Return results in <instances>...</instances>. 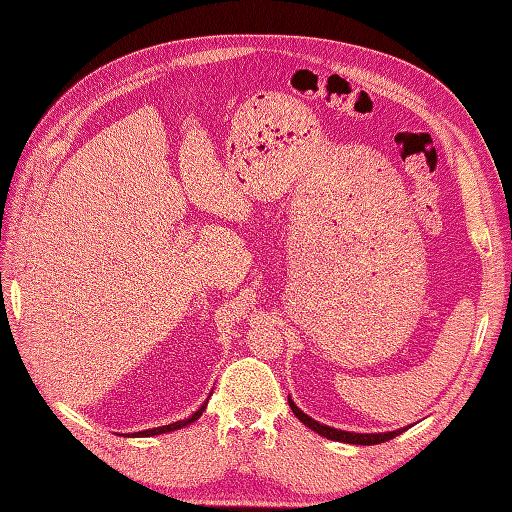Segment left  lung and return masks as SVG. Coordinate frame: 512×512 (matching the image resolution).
<instances>
[{"label": "left lung", "instance_id": "left-lung-1", "mask_svg": "<svg viewBox=\"0 0 512 512\" xmlns=\"http://www.w3.org/2000/svg\"><path fill=\"white\" fill-rule=\"evenodd\" d=\"M288 404L294 412V416L299 418V421L309 427L312 431L320 433V436L329 438V440H335V442H346V444H361V446H371V444H380V442H389L393 440L395 436H399L401 431L404 429H397V431H386V433H350V431H342V429H333V427H327V425H320L318 421H314V418H309L305 412H301L297 406H294V401L288 399Z\"/></svg>", "mask_w": 512, "mask_h": 512}]
</instances>
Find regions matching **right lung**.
Here are the masks:
<instances>
[{"mask_svg":"<svg viewBox=\"0 0 512 512\" xmlns=\"http://www.w3.org/2000/svg\"><path fill=\"white\" fill-rule=\"evenodd\" d=\"M205 408H207V401H205L203 406H200V410H198V412H194L190 418H185V421H177V423H170V425H164V427H153V429L138 431V433H134V436H136V438H149V436H158V433H166V431H175V429H181V427H185V425L194 423L196 418L205 412Z\"/></svg>","mask_w":512,"mask_h":512,"instance_id":"obj_1","label":"right lung"}]
</instances>
